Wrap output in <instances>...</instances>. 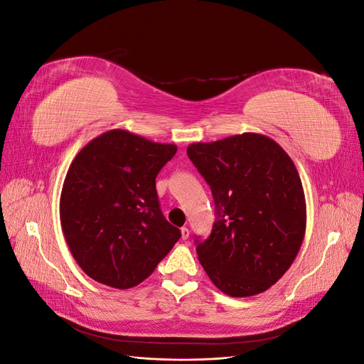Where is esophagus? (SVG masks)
I'll return each instance as SVG.
<instances>
[{
  "mask_svg": "<svg viewBox=\"0 0 364 364\" xmlns=\"http://www.w3.org/2000/svg\"><path fill=\"white\" fill-rule=\"evenodd\" d=\"M181 235H182V240H183V241L188 240V237H190V229L183 226V228L181 229Z\"/></svg>",
  "mask_w": 364,
  "mask_h": 364,
  "instance_id": "esophagus-1",
  "label": "esophagus"
}]
</instances>
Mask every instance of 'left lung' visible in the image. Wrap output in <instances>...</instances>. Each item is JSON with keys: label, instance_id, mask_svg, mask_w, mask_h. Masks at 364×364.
Returning <instances> with one entry per match:
<instances>
[{"label": "left lung", "instance_id": "obj_1", "mask_svg": "<svg viewBox=\"0 0 364 364\" xmlns=\"http://www.w3.org/2000/svg\"><path fill=\"white\" fill-rule=\"evenodd\" d=\"M186 155L214 196L213 232L196 247L209 279L232 297L269 290L305 237V194L291 158L253 132L193 142Z\"/></svg>", "mask_w": 364, "mask_h": 364}]
</instances>
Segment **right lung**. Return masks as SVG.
<instances>
[{"mask_svg":"<svg viewBox=\"0 0 364 364\" xmlns=\"http://www.w3.org/2000/svg\"><path fill=\"white\" fill-rule=\"evenodd\" d=\"M176 151L174 144L114 129L77 153L62 186L60 225L87 277L119 290L135 287L181 238L156 193V176Z\"/></svg>","mask_w":364,"mask_h":364,"instance_id":"obj_1","label":"right lung"}]
</instances>
